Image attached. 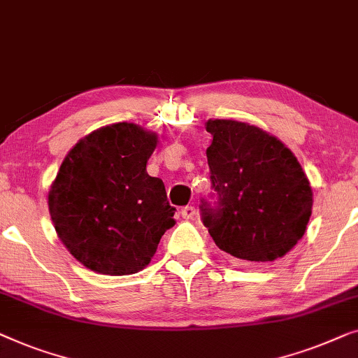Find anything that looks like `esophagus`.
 Returning <instances> with one entry per match:
<instances>
[{
	"label": "esophagus",
	"instance_id": "1",
	"mask_svg": "<svg viewBox=\"0 0 358 358\" xmlns=\"http://www.w3.org/2000/svg\"><path fill=\"white\" fill-rule=\"evenodd\" d=\"M196 215V208L194 206H185V208H181V217L183 219H193Z\"/></svg>",
	"mask_w": 358,
	"mask_h": 358
}]
</instances>
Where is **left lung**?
I'll list each match as a JSON object with an SVG mask.
<instances>
[{"label":"left lung","mask_w":358,"mask_h":358,"mask_svg":"<svg viewBox=\"0 0 358 358\" xmlns=\"http://www.w3.org/2000/svg\"><path fill=\"white\" fill-rule=\"evenodd\" d=\"M206 150L217 203L201 201L203 224L220 250L271 263L294 248L308 225L313 191L294 152L275 136L235 120H209Z\"/></svg>","instance_id":"left-lung-1"}]
</instances>
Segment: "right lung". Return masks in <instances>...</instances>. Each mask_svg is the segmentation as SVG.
Here are the masks:
<instances>
[{"mask_svg": "<svg viewBox=\"0 0 358 358\" xmlns=\"http://www.w3.org/2000/svg\"><path fill=\"white\" fill-rule=\"evenodd\" d=\"M157 134L134 123L95 129L69 150L48 193L55 230L80 264L99 274H136L175 225L164 181L148 160Z\"/></svg>", "mask_w": 358, "mask_h": 358, "instance_id": "add662e5", "label": "right lung"}]
</instances>
